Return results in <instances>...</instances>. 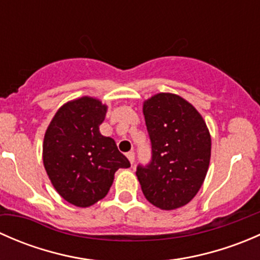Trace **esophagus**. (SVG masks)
<instances>
[{
  "label": "esophagus",
  "instance_id": "obj_1",
  "mask_svg": "<svg viewBox=\"0 0 260 260\" xmlns=\"http://www.w3.org/2000/svg\"><path fill=\"white\" fill-rule=\"evenodd\" d=\"M127 158L129 159L131 164L133 165V162H135V152H132V151L128 152V153H127Z\"/></svg>",
  "mask_w": 260,
  "mask_h": 260
}]
</instances>
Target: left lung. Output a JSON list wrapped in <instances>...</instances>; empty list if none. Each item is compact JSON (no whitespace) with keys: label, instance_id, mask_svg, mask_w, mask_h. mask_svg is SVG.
<instances>
[{"label":"left lung","instance_id":"left-lung-1","mask_svg":"<svg viewBox=\"0 0 260 260\" xmlns=\"http://www.w3.org/2000/svg\"><path fill=\"white\" fill-rule=\"evenodd\" d=\"M152 161L138 166L145 198L161 210L190 203L203 186L211 157V137L203 115L177 94L158 93L143 103Z\"/></svg>","mask_w":260,"mask_h":260}]
</instances>
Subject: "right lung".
I'll return each instance as SVG.
<instances>
[{"mask_svg":"<svg viewBox=\"0 0 260 260\" xmlns=\"http://www.w3.org/2000/svg\"><path fill=\"white\" fill-rule=\"evenodd\" d=\"M108 107L93 96L62 104L52 117L43 143V161L60 196L78 208L106 198L118 169L129 161L114 140L99 132Z\"/></svg>","mask_w":260,"mask_h":260,"instance_id":"1","label":"right lung"}]
</instances>
